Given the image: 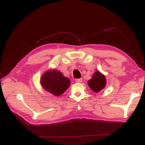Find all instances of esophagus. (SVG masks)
<instances>
[{"instance_id": "esophagus-1", "label": "esophagus", "mask_w": 145, "mask_h": 145, "mask_svg": "<svg viewBox=\"0 0 145 145\" xmlns=\"http://www.w3.org/2000/svg\"><path fill=\"white\" fill-rule=\"evenodd\" d=\"M82 79L81 78H79V79H76L75 81H76V82H78V83H80V82H82Z\"/></svg>"}]
</instances>
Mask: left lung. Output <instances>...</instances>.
Instances as JSON below:
<instances>
[{
  "label": "left lung",
  "instance_id": "8db88e82",
  "mask_svg": "<svg viewBox=\"0 0 145 145\" xmlns=\"http://www.w3.org/2000/svg\"><path fill=\"white\" fill-rule=\"evenodd\" d=\"M88 84L91 90L95 93H98L106 86V77L99 71H96L92 78L88 81Z\"/></svg>",
  "mask_w": 145,
  "mask_h": 145
}]
</instances>
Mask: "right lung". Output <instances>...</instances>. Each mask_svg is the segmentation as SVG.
Segmentation results:
<instances>
[{
    "label": "right lung",
    "instance_id": "right-lung-1",
    "mask_svg": "<svg viewBox=\"0 0 145 145\" xmlns=\"http://www.w3.org/2000/svg\"><path fill=\"white\" fill-rule=\"evenodd\" d=\"M40 84L44 90L56 96L61 95L69 87V79L56 69L48 70L40 78Z\"/></svg>",
    "mask_w": 145,
    "mask_h": 145
}]
</instances>
